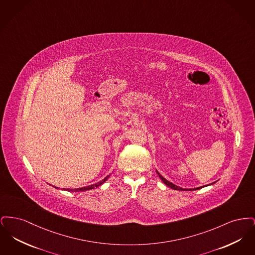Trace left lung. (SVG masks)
<instances>
[{"instance_id":"1","label":"left lung","mask_w":255,"mask_h":255,"mask_svg":"<svg viewBox=\"0 0 255 255\" xmlns=\"http://www.w3.org/2000/svg\"><path fill=\"white\" fill-rule=\"evenodd\" d=\"M156 172H157V174L158 175V177L160 178V180L162 181V182H164L167 186H169L171 187L172 189H175V190H181V191H192V190H197V189H200V188H203V187H206L207 185H211V184H213V183H210V184H207V185H203V186H200V187H195V188H182V187H180V186H178V185H176V184H174V183H172V182H170L169 181H167L165 178H163L159 173H158V171L156 170Z\"/></svg>"}]
</instances>
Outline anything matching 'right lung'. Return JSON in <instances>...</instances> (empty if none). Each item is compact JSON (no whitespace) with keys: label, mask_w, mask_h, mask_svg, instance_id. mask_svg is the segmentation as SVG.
<instances>
[{"label":"right lung","mask_w":255,"mask_h":255,"mask_svg":"<svg viewBox=\"0 0 255 255\" xmlns=\"http://www.w3.org/2000/svg\"><path fill=\"white\" fill-rule=\"evenodd\" d=\"M109 176H107L106 178H104L102 181H100V182H97V183H94V184H91V185H88V186H84V187H79V188H74V189H70V188H67L66 190L67 191H72V192H81V191H86V190H90V189H94V188H96V187H98L99 185H101L102 183H104V182H106L107 180H108V178H109ZM55 187V186H54ZM56 188H58V187H56Z\"/></svg>","instance_id":"add662e5"}]
</instances>
